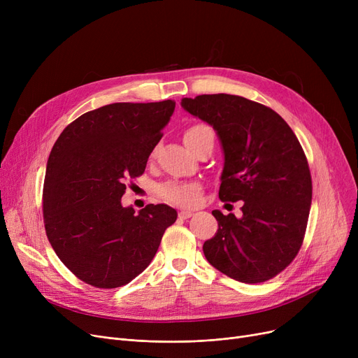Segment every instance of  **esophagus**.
Wrapping results in <instances>:
<instances>
[{"label": "esophagus", "instance_id": "34e87169", "mask_svg": "<svg viewBox=\"0 0 358 358\" xmlns=\"http://www.w3.org/2000/svg\"><path fill=\"white\" fill-rule=\"evenodd\" d=\"M194 213L193 212H189V210H181V212H178V217L180 219H189V217H192Z\"/></svg>", "mask_w": 358, "mask_h": 358}]
</instances>
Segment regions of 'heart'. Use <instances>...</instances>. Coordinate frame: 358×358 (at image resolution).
<instances>
[{
	"mask_svg": "<svg viewBox=\"0 0 358 358\" xmlns=\"http://www.w3.org/2000/svg\"><path fill=\"white\" fill-rule=\"evenodd\" d=\"M204 139H213L215 134L212 127L203 123L192 124L184 134V142L190 149H193L196 145H199ZM158 193L161 199L165 201L182 206V208H192V206L197 204L200 194H201V185L194 181H177L171 180L159 185Z\"/></svg>",
	"mask_w": 358,
	"mask_h": 358,
	"instance_id": "heart-1",
	"label": "heart"
}]
</instances>
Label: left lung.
I'll list each match as a JSON object with an SVG mask.
<instances>
[{
  "label": "left lung",
  "mask_w": 358,
  "mask_h": 358,
  "mask_svg": "<svg viewBox=\"0 0 358 358\" xmlns=\"http://www.w3.org/2000/svg\"><path fill=\"white\" fill-rule=\"evenodd\" d=\"M190 115L220 138L222 201L242 200V217L213 210L219 229L203 245L206 259L242 283H262L283 271L303 243L312 177L303 148L270 107L231 94L182 99Z\"/></svg>",
  "instance_id": "left-lung-1"
}]
</instances>
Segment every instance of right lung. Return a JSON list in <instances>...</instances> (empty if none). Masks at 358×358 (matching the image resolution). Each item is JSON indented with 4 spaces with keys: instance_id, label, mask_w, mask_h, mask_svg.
<instances>
[{
    "instance_id": "obj_1",
    "label": "right lung",
    "mask_w": 358,
    "mask_h": 358,
    "mask_svg": "<svg viewBox=\"0 0 358 358\" xmlns=\"http://www.w3.org/2000/svg\"><path fill=\"white\" fill-rule=\"evenodd\" d=\"M176 108L113 103L84 113L55 142L43 184V222L56 255L84 283L116 289L155 257L177 220L166 204L123 208L126 181L141 177Z\"/></svg>"
}]
</instances>
